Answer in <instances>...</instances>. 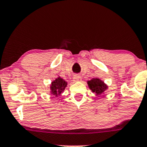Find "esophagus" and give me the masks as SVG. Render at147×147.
Wrapping results in <instances>:
<instances>
[{
  "label": "esophagus",
  "mask_w": 147,
  "mask_h": 147,
  "mask_svg": "<svg viewBox=\"0 0 147 147\" xmlns=\"http://www.w3.org/2000/svg\"><path fill=\"white\" fill-rule=\"evenodd\" d=\"M73 79H74V81H75V82H79V81L82 80V77H81L80 75H75L73 77Z\"/></svg>",
  "instance_id": "34e87169"
}]
</instances>
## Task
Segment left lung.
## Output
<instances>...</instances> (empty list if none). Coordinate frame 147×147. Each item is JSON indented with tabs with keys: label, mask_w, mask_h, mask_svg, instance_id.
Here are the masks:
<instances>
[{
	"label": "left lung",
	"mask_w": 147,
	"mask_h": 147,
	"mask_svg": "<svg viewBox=\"0 0 147 147\" xmlns=\"http://www.w3.org/2000/svg\"><path fill=\"white\" fill-rule=\"evenodd\" d=\"M88 84L90 88L93 92H95L97 95L104 92V91L107 88V86L99 79H93L88 82Z\"/></svg>",
	"instance_id": "1"
}]
</instances>
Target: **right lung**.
Instances as JSON below:
<instances>
[{
    "instance_id": "right-lung-1",
    "label": "right lung",
    "mask_w": 147,
    "mask_h": 147,
    "mask_svg": "<svg viewBox=\"0 0 147 147\" xmlns=\"http://www.w3.org/2000/svg\"><path fill=\"white\" fill-rule=\"evenodd\" d=\"M66 85V82L63 79L61 78L57 79L52 83V86L50 87L51 88V93L53 94L54 95H60L62 91L65 89Z\"/></svg>"
}]
</instances>
